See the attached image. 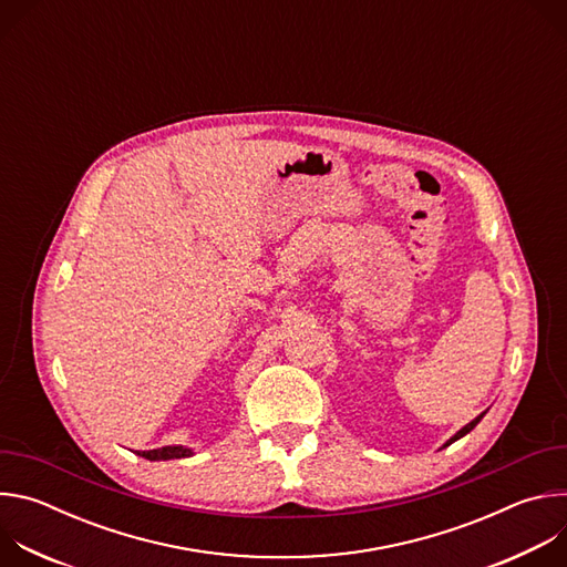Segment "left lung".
<instances>
[{"mask_svg": "<svg viewBox=\"0 0 567 567\" xmlns=\"http://www.w3.org/2000/svg\"><path fill=\"white\" fill-rule=\"evenodd\" d=\"M482 417H484V413H482V415H477V417H475V420H473V422H468V424H466V426H464V429H460V431H457V433H455V435H453V437H451V440H449V442H446V446H449V444H451V442H455V440H460V437H464V435H466V433H471V431H473V429H475V426H477V422H480V420H482Z\"/></svg>", "mask_w": 567, "mask_h": 567, "instance_id": "left-lung-1", "label": "left lung"}]
</instances>
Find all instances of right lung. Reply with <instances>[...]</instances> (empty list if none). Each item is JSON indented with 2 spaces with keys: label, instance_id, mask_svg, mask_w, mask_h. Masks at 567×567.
<instances>
[{
  "label": "right lung",
  "instance_id": "obj_1",
  "mask_svg": "<svg viewBox=\"0 0 567 567\" xmlns=\"http://www.w3.org/2000/svg\"><path fill=\"white\" fill-rule=\"evenodd\" d=\"M145 460H177V457H190L193 449L186 446H164V449H154V451H141L138 453Z\"/></svg>",
  "mask_w": 567,
  "mask_h": 567
}]
</instances>
